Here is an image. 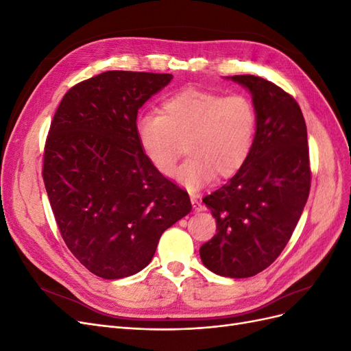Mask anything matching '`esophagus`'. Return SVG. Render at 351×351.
<instances>
[{
	"label": "esophagus",
	"instance_id": "obj_1",
	"mask_svg": "<svg viewBox=\"0 0 351 351\" xmlns=\"http://www.w3.org/2000/svg\"><path fill=\"white\" fill-rule=\"evenodd\" d=\"M190 200H192L193 209H195L196 212H200V210H204V209H205V208H204V205H202V202H200L196 196H190Z\"/></svg>",
	"mask_w": 351,
	"mask_h": 351
}]
</instances>
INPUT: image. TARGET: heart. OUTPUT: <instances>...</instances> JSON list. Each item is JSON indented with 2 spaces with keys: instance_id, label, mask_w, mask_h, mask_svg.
<instances>
[{
  "instance_id": "1",
  "label": "heart",
  "mask_w": 351,
  "mask_h": 351,
  "mask_svg": "<svg viewBox=\"0 0 351 351\" xmlns=\"http://www.w3.org/2000/svg\"><path fill=\"white\" fill-rule=\"evenodd\" d=\"M258 114L246 95L186 88L169 95L156 112L136 120L141 151L156 173H173L180 145L189 156L174 174L183 187L199 190L236 176L246 165L256 136Z\"/></svg>"
}]
</instances>
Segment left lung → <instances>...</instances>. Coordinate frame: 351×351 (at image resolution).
<instances>
[{"label":"left lung","mask_w":351,"mask_h":351,"mask_svg":"<svg viewBox=\"0 0 351 351\" xmlns=\"http://www.w3.org/2000/svg\"><path fill=\"white\" fill-rule=\"evenodd\" d=\"M252 93L258 114L252 154L227 184L204 197L217 234L199 250L222 277H253L280 256L311 190L304 117L291 95L252 74L230 77Z\"/></svg>","instance_id":"1"}]
</instances>
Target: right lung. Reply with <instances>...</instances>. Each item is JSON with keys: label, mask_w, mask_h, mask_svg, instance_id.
Returning a JSON list of instances; mask_svg holds the SVG:
<instances>
[{"label": "right lung", "mask_w": 351, "mask_h": 351, "mask_svg": "<svg viewBox=\"0 0 351 351\" xmlns=\"http://www.w3.org/2000/svg\"><path fill=\"white\" fill-rule=\"evenodd\" d=\"M173 74L105 71L58 105L44 177L61 237L92 274L130 277L152 261L162 232L192 210L187 192L147 164L137 111Z\"/></svg>", "instance_id": "add662e5"}]
</instances>
